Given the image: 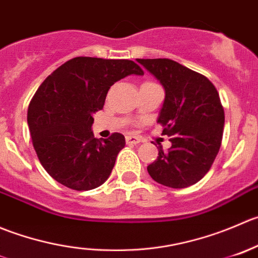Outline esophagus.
I'll list each match as a JSON object with an SVG mask.
<instances>
[{"label":"esophagus","instance_id":"34e87169","mask_svg":"<svg viewBox=\"0 0 258 258\" xmlns=\"http://www.w3.org/2000/svg\"><path fill=\"white\" fill-rule=\"evenodd\" d=\"M125 140L128 144H139L142 142V139L139 137H135V135H126Z\"/></svg>","mask_w":258,"mask_h":258}]
</instances>
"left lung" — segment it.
<instances>
[{
	"mask_svg": "<svg viewBox=\"0 0 258 258\" xmlns=\"http://www.w3.org/2000/svg\"><path fill=\"white\" fill-rule=\"evenodd\" d=\"M165 90L158 123L172 147H158L148 165L155 182L185 188L200 182L212 167L223 135L224 110L218 91L205 75L169 58H137Z\"/></svg>",
	"mask_w": 258,
	"mask_h": 258,
	"instance_id": "obj_1",
	"label": "left lung"
}]
</instances>
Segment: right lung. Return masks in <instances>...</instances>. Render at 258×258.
Wrapping results in <instances>:
<instances>
[{
  "instance_id": "right-lung-1",
  "label": "right lung",
  "mask_w": 258,
  "mask_h": 258,
  "mask_svg": "<svg viewBox=\"0 0 258 258\" xmlns=\"http://www.w3.org/2000/svg\"><path fill=\"white\" fill-rule=\"evenodd\" d=\"M132 74H144L132 60L79 56L39 86L27 124L37 158L53 179L74 190L94 189L108 179L125 138H94L93 115L103 109L110 86Z\"/></svg>"
}]
</instances>
